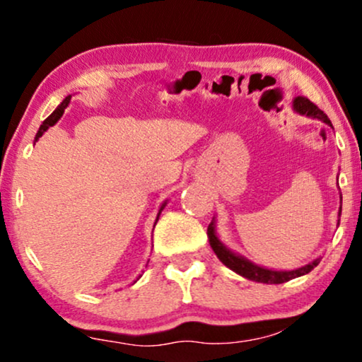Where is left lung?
<instances>
[{
  "label": "left lung",
  "mask_w": 362,
  "mask_h": 362,
  "mask_svg": "<svg viewBox=\"0 0 362 362\" xmlns=\"http://www.w3.org/2000/svg\"><path fill=\"white\" fill-rule=\"evenodd\" d=\"M293 110L297 111L298 115H305L308 117H317V119L324 121L325 124L332 126L327 115H325L324 111H320L312 101H308L307 98H302V95L295 98ZM341 202H342V197H341ZM341 211H342V206L339 207V216H341ZM207 238H209V245H211L212 250H214L216 256L223 261L226 267H228L229 269H233V272H236L238 275L245 276V278H247V280L258 281V283H272V285H278V283L290 281V280H293V278L303 276V275H307V273H310L312 269L320 263V258H317V259H313L312 263L305 264V267L297 268V269H290V272H276V269H268V268L258 267V264L251 263L250 259H246L245 256L233 252L229 247H226L223 243H221V239L217 238V233H216V219H212L211 224H209Z\"/></svg>",
  "instance_id": "8db88e82"
}]
</instances>
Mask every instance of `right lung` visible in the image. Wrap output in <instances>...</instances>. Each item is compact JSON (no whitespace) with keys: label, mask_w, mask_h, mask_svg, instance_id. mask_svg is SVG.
Masks as SVG:
<instances>
[{"label":"right lung","mask_w":362,"mask_h":362,"mask_svg":"<svg viewBox=\"0 0 362 362\" xmlns=\"http://www.w3.org/2000/svg\"><path fill=\"white\" fill-rule=\"evenodd\" d=\"M71 98H72V95H67V98H65V99H64V101H62V103H60V104H59V106H57V110H55L54 112H52V115H50L49 117H47V119H45V121H43V124L40 126V129H38L37 136H35V141H37V139H38V138H40V136H42V134H43V133H45V132H47V129H49V128H50V126H54V124L57 123V121H59V119H60V117H62V115H64V111H65V107H67V106H69V103H71ZM165 206H167V202H163V204H162V207H160L158 214H156V221H155V224H156V223H158V217H160V214H162V211H163V207H165ZM139 276H141V275H139ZM139 276H138V278H139ZM138 278H136V280H138Z\"/></svg>","instance_id":"obj_1"}]
</instances>
